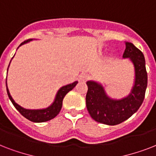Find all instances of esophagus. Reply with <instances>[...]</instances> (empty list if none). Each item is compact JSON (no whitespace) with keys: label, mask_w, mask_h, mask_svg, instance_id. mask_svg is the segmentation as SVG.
<instances>
[{"label":"esophagus","mask_w":156,"mask_h":156,"mask_svg":"<svg viewBox=\"0 0 156 156\" xmlns=\"http://www.w3.org/2000/svg\"><path fill=\"white\" fill-rule=\"evenodd\" d=\"M78 78H79L80 82H86V81L87 80L88 75L87 73H81L80 75L78 76Z\"/></svg>","instance_id":"esophagus-1"}]
</instances>
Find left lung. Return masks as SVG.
<instances>
[{
  "label": "left lung",
  "mask_w": 156,
  "mask_h": 156,
  "mask_svg": "<svg viewBox=\"0 0 156 156\" xmlns=\"http://www.w3.org/2000/svg\"><path fill=\"white\" fill-rule=\"evenodd\" d=\"M123 59H129L134 69V80L130 92L121 99L110 97L104 86L96 81L87 82L88 90L86 104L90 116L95 121L108 126H116L126 121L138 111L145 97L147 73L143 52L132 43L125 42Z\"/></svg>",
  "instance_id": "8db88e82"
}]
</instances>
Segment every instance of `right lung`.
I'll return each mask as SVG.
<instances>
[{"mask_svg":"<svg viewBox=\"0 0 156 156\" xmlns=\"http://www.w3.org/2000/svg\"><path fill=\"white\" fill-rule=\"evenodd\" d=\"M35 40V39H30V40H26V41L22 43V44L18 46V48L20 47V46H22V45L25 44H27V43L30 42V41H32V40ZM10 62H9V64H10ZM9 67V65L8 66V69ZM8 69H7V71H8ZM78 81H75V82H73V83H69V84H67V85L61 87L57 90L53 102L50 104L49 106L47 107V108L40 109H27L25 108H23V107L20 106L19 104H17V103L14 101V100H13V98H12L10 93H9V88L8 87H7V78H6V90H7V94H8L9 98V100H10V101L12 102V104H13V106L15 107V108L17 109L24 117L28 119L29 121H32V122L40 123V122H45V121H50V120H52V119H53L54 117H56V116L58 115L60 111H61V107H62V102H63L64 97L66 96V95L69 92V91H70L71 90H73V87L78 84Z\"/></svg>","mask_w":156,"mask_h":156,"instance_id":"add662e5","label":"right lung"}]
</instances>
